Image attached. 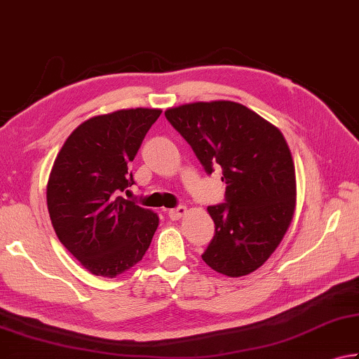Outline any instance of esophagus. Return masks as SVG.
I'll list each match as a JSON object with an SVG mask.
<instances>
[{"label": "esophagus", "instance_id": "obj_1", "mask_svg": "<svg viewBox=\"0 0 359 359\" xmlns=\"http://www.w3.org/2000/svg\"><path fill=\"white\" fill-rule=\"evenodd\" d=\"M187 207L185 205H179V207H175V208H172V210H169V218L171 219H180L182 217H184V215H187Z\"/></svg>", "mask_w": 359, "mask_h": 359}]
</instances>
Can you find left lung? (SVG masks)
<instances>
[{
	"label": "left lung",
	"mask_w": 359,
	"mask_h": 359,
	"mask_svg": "<svg viewBox=\"0 0 359 359\" xmlns=\"http://www.w3.org/2000/svg\"><path fill=\"white\" fill-rule=\"evenodd\" d=\"M165 116L207 174L223 172L226 202L207 207L215 236L202 260L221 275H250L275 252L295 212L287 142L273 123L229 100L187 103Z\"/></svg>",
	"instance_id": "8db88e82"
}]
</instances>
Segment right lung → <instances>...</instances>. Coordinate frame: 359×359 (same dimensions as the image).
<instances>
[{"mask_svg": "<svg viewBox=\"0 0 359 359\" xmlns=\"http://www.w3.org/2000/svg\"><path fill=\"white\" fill-rule=\"evenodd\" d=\"M161 109L132 108L90 117L64 142L47 185L51 224L60 242L95 276L116 278L151 246L158 215L121 196L135 184L128 171Z\"/></svg>", "mask_w": 359, "mask_h": 359, "instance_id": "right-lung-1", "label": "right lung"}]
</instances>
